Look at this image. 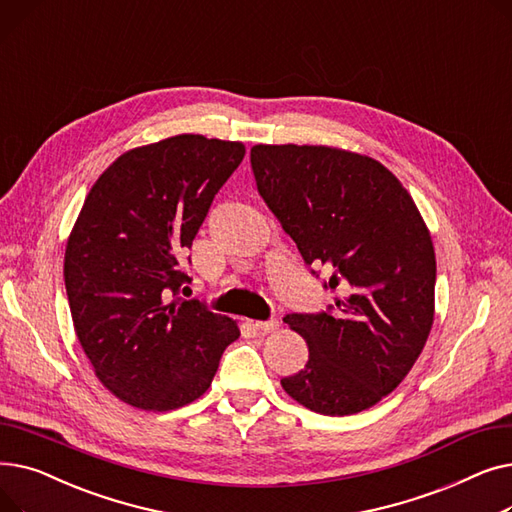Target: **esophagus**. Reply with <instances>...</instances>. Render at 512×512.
<instances>
[{"label": "esophagus", "instance_id": "esophagus-1", "mask_svg": "<svg viewBox=\"0 0 512 512\" xmlns=\"http://www.w3.org/2000/svg\"><path fill=\"white\" fill-rule=\"evenodd\" d=\"M278 326H280V321L278 319H267V321H255L253 324V328L257 330V332H261V334H270V332H276L278 330Z\"/></svg>", "mask_w": 512, "mask_h": 512}]
</instances>
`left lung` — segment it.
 I'll return each mask as SVG.
<instances>
[{"label": "left lung", "mask_w": 512, "mask_h": 512, "mask_svg": "<svg viewBox=\"0 0 512 512\" xmlns=\"http://www.w3.org/2000/svg\"><path fill=\"white\" fill-rule=\"evenodd\" d=\"M251 168L305 263L324 267V286L338 290L328 311L284 317L309 361L280 384L315 413H361L407 378L432 330V236L407 188L367 155L255 145Z\"/></svg>", "instance_id": "8db88e82"}]
</instances>
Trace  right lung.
Listing matches in <instances>:
<instances>
[{
    "label": "right lung",
    "mask_w": 512,
    "mask_h": 512,
    "mask_svg": "<svg viewBox=\"0 0 512 512\" xmlns=\"http://www.w3.org/2000/svg\"><path fill=\"white\" fill-rule=\"evenodd\" d=\"M245 145L178 134L130 149L89 191L70 232L64 282L80 346L126 405L174 411L211 386L236 321L180 297L213 197Z\"/></svg>",
    "instance_id": "right-lung-1"
}]
</instances>
